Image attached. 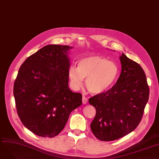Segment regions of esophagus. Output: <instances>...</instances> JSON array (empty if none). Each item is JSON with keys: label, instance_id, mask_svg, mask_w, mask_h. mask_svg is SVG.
Here are the masks:
<instances>
[{"label": "esophagus", "instance_id": "1", "mask_svg": "<svg viewBox=\"0 0 159 159\" xmlns=\"http://www.w3.org/2000/svg\"><path fill=\"white\" fill-rule=\"evenodd\" d=\"M82 102L84 104H86L88 102V99L85 96H83L82 98Z\"/></svg>", "mask_w": 159, "mask_h": 159}]
</instances>
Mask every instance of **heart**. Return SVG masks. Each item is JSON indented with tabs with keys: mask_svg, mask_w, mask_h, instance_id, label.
Returning a JSON list of instances; mask_svg holds the SVG:
<instances>
[{
	"mask_svg": "<svg viewBox=\"0 0 159 159\" xmlns=\"http://www.w3.org/2000/svg\"><path fill=\"white\" fill-rule=\"evenodd\" d=\"M119 70L111 61L100 56H90L81 59L78 66H70L69 77L72 87L80 89L86 79V87L93 94H100L109 89L115 82Z\"/></svg>",
	"mask_w": 159,
	"mask_h": 159,
	"instance_id": "heart-1",
	"label": "heart"
}]
</instances>
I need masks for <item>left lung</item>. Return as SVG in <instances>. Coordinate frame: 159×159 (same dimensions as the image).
Instances as JSON below:
<instances>
[{
    "label": "left lung",
    "mask_w": 159,
    "mask_h": 159,
    "mask_svg": "<svg viewBox=\"0 0 159 159\" xmlns=\"http://www.w3.org/2000/svg\"><path fill=\"white\" fill-rule=\"evenodd\" d=\"M120 59L122 72L116 84L89 100L96 112L90 128L102 141L115 140L134 131L149 99V89L142 68L123 53Z\"/></svg>",
    "instance_id": "1"
}]
</instances>
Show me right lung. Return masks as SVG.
Listing matches in <instances>:
<instances>
[{
	"label": "right lung",
	"mask_w": 159,
	"mask_h": 159,
	"mask_svg": "<svg viewBox=\"0 0 159 159\" xmlns=\"http://www.w3.org/2000/svg\"><path fill=\"white\" fill-rule=\"evenodd\" d=\"M65 45L49 44L28 57L13 85L18 116L28 129L42 137L57 136L82 95L69 88L70 59Z\"/></svg>",
	"instance_id": "right-lung-1"
}]
</instances>
